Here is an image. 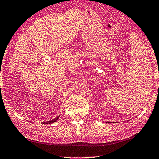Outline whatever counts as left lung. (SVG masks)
<instances>
[{"label": "left lung", "instance_id": "1", "mask_svg": "<svg viewBox=\"0 0 159 159\" xmlns=\"http://www.w3.org/2000/svg\"><path fill=\"white\" fill-rule=\"evenodd\" d=\"M108 123H109V122H108Z\"/></svg>", "mask_w": 159, "mask_h": 159}]
</instances>
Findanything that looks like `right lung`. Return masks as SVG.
Returning a JSON list of instances; mask_svg holds the SVG:
<instances>
[{
    "instance_id": "obj_1",
    "label": "right lung",
    "mask_w": 159,
    "mask_h": 159,
    "mask_svg": "<svg viewBox=\"0 0 159 159\" xmlns=\"http://www.w3.org/2000/svg\"><path fill=\"white\" fill-rule=\"evenodd\" d=\"M58 118H59V116H58V117L56 118H54L53 120H49V121H46V122H43V124H53V123L56 122V120L58 119Z\"/></svg>"
}]
</instances>
